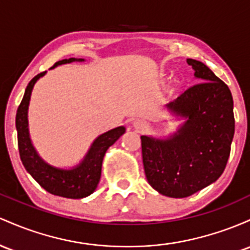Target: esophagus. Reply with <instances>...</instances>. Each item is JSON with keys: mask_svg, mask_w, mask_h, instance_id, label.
<instances>
[{"mask_svg": "<svg viewBox=\"0 0 250 250\" xmlns=\"http://www.w3.org/2000/svg\"><path fill=\"white\" fill-rule=\"evenodd\" d=\"M134 127L137 128V130H145V128L147 127V123L145 122V120H136L134 122Z\"/></svg>", "mask_w": 250, "mask_h": 250, "instance_id": "obj_1", "label": "esophagus"}]
</instances>
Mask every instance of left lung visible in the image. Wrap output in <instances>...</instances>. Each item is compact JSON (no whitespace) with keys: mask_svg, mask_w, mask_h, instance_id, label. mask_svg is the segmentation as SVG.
<instances>
[{"mask_svg":"<svg viewBox=\"0 0 250 250\" xmlns=\"http://www.w3.org/2000/svg\"><path fill=\"white\" fill-rule=\"evenodd\" d=\"M187 62L201 83L167 105L172 113L188 118L186 124L167 140L140 137L147 182L173 198L188 197L222 175L235 131L230 89L203 62Z\"/></svg>","mask_w":250,"mask_h":250,"instance_id":"obj_1","label":"left lung"}]
</instances>
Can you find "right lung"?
I'll list each match as a JSON object with an SVG mask.
<instances>
[{"instance_id": "obj_1", "label": "right lung", "mask_w": 250, "mask_h": 250, "mask_svg": "<svg viewBox=\"0 0 250 250\" xmlns=\"http://www.w3.org/2000/svg\"><path fill=\"white\" fill-rule=\"evenodd\" d=\"M77 59L69 58L60 60L54 63L52 68L62 63H69ZM83 61V59H79ZM46 72L35 75L28 83L26 92L22 98L21 104L19 105L16 112V130H18V145L20 158L26 170L30 173L33 178L40 186L47 190L49 193L61 197L78 198L86 197L91 195L99 183L100 175H102L103 158L107 148L114 144V142L125 132L123 126L113 128L108 132L102 134L95 139V142L89 148L87 156L83 159L79 167L73 170H59L46 164L38 153L35 152L32 143H30L29 134H28V122H27V110L29 105L30 93L36 80L44 75Z\"/></svg>"}]
</instances>
